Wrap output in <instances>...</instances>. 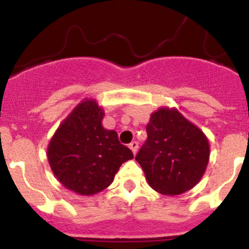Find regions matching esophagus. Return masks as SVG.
I'll list each match as a JSON object with an SVG mask.
<instances>
[{
    "label": "esophagus",
    "instance_id": "1",
    "mask_svg": "<svg viewBox=\"0 0 249 249\" xmlns=\"http://www.w3.org/2000/svg\"><path fill=\"white\" fill-rule=\"evenodd\" d=\"M129 148L132 149L133 155H136V153H137V151H138V142H136V141L131 142V143H129Z\"/></svg>",
    "mask_w": 249,
    "mask_h": 249
}]
</instances>
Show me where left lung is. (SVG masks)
I'll use <instances>...</instances> for the list:
<instances>
[{
	"instance_id": "obj_1",
	"label": "left lung",
	"mask_w": 249,
	"mask_h": 249,
	"mask_svg": "<svg viewBox=\"0 0 249 249\" xmlns=\"http://www.w3.org/2000/svg\"><path fill=\"white\" fill-rule=\"evenodd\" d=\"M147 141L136 160L149 186L164 196L192 190L206 172L210 142L177 108L160 107L147 123Z\"/></svg>"
}]
</instances>
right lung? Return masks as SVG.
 Returning <instances> with one entry per match:
<instances>
[{
  "instance_id": "obj_1",
  "label": "right lung",
  "mask_w": 249,
  "mask_h": 249,
  "mask_svg": "<svg viewBox=\"0 0 249 249\" xmlns=\"http://www.w3.org/2000/svg\"><path fill=\"white\" fill-rule=\"evenodd\" d=\"M103 116L96 100L86 98L63 120L48 143L52 172L77 195L106 190L121 164L133 158L131 149L120 143L117 132L102 126Z\"/></svg>"
}]
</instances>
